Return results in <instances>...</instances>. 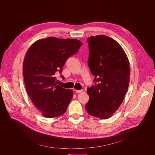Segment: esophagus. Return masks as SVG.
<instances>
[{"mask_svg": "<svg viewBox=\"0 0 155 155\" xmlns=\"http://www.w3.org/2000/svg\"><path fill=\"white\" fill-rule=\"evenodd\" d=\"M82 91H83V89H81V90H75V92L76 93H80V92H81Z\"/></svg>", "mask_w": 155, "mask_h": 155, "instance_id": "esophagus-1", "label": "esophagus"}]
</instances>
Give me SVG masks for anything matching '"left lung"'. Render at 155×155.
<instances>
[{
  "label": "left lung",
  "mask_w": 155,
  "mask_h": 155,
  "mask_svg": "<svg viewBox=\"0 0 155 155\" xmlns=\"http://www.w3.org/2000/svg\"><path fill=\"white\" fill-rule=\"evenodd\" d=\"M88 64L95 85L87 89L85 107L92 116L108 119L121 105L130 83V67L127 54L116 41L105 35L87 39Z\"/></svg>",
  "instance_id": "1"
}]
</instances>
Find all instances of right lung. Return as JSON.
Listing matches in <instances>:
<instances>
[{
    "label": "right lung",
    "instance_id": "obj_1",
    "mask_svg": "<svg viewBox=\"0 0 155 155\" xmlns=\"http://www.w3.org/2000/svg\"><path fill=\"white\" fill-rule=\"evenodd\" d=\"M82 45L78 39L50 37L36 41L28 48L23 63L25 86L45 117H55L66 112L73 92L57 85L55 74L62 72L67 60Z\"/></svg>",
    "mask_w": 155,
    "mask_h": 155
}]
</instances>
